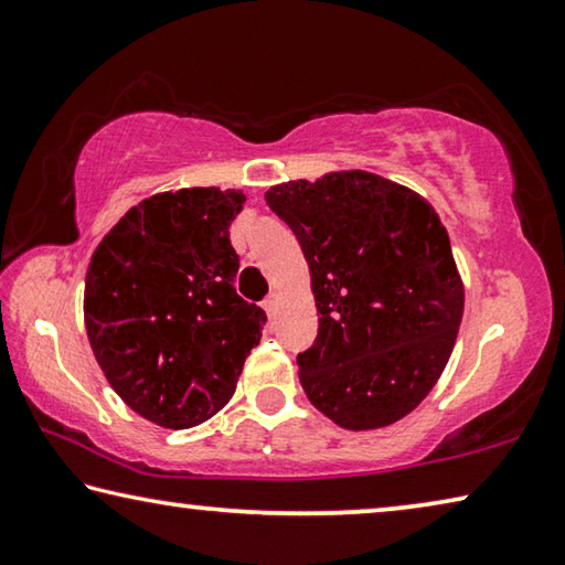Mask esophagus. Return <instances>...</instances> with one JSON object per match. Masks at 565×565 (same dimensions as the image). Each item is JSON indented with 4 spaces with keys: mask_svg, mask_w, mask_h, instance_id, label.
I'll list each match as a JSON object with an SVG mask.
<instances>
[{
    "mask_svg": "<svg viewBox=\"0 0 565 565\" xmlns=\"http://www.w3.org/2000/svg\"><path fill=\"white\" fill-rule=\"evenodd\" d=\"M264 309H266V313H269V317H274V311H276V296L274 294L266 296V299H264Z\"/></svg>",
    "mask_w": 565,
    "mask_h": 565,
    "instance_id": "obj_1",
    "label": "esophagus"
}]
</instances>
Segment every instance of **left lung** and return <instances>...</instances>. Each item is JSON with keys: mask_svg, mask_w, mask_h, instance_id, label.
<instances>
[{"mask_svg": "<svg viewBox=\"0 0 565 565\" xmlns=\"http://www.w3.org/2000/svg\"><path fill=\"white\" fill-rule=\"evenodd\" d=\"M266 204L299 238L321 313L296 356L306 396L349 431L404 418L441 376L463 317L434 206L359 169L276 184Z\"/></svg>", "mask_w": 565, "mask_h": 565, "instance_id": "8db88e82", "label": "left lung"}]
</instances>
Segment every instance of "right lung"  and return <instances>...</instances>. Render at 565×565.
<instances>
[{
	"label": "right lung",
	"instance_id": "add662e5",
	"mask_svg": "<svg viewBox=\"0 0 565 565\" xmlns=\"http://www.w3.org/2000/svg\"><path fill=\"white\" fill-rule=\"evenodd\" d=\"M234 189L164 191L102 238L84 284V327L124 404L164 428H191L234 396L266 313L234 289Z\"/></svg>",
	"mask_w": 565,
	"mask_h": 565
}]
</instances>
